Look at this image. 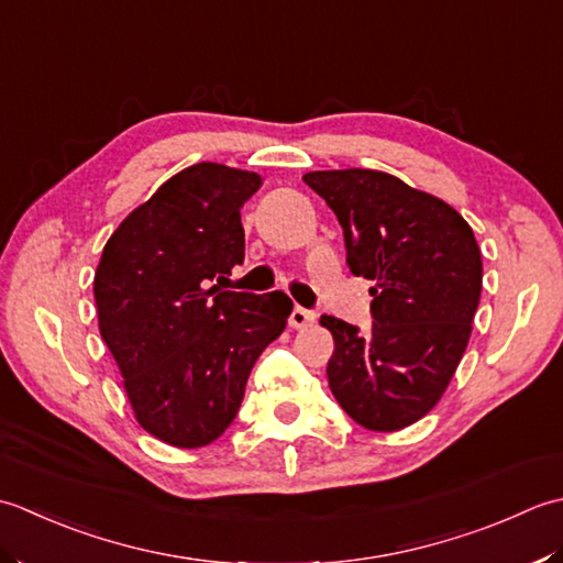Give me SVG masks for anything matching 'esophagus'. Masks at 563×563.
Returning a JSON list of instances; mask_svg holds the SVG:
<instances>
[{"label":"esophagus","mask_w":563,"mask_h":563,"mask_svg":"<svg viewBox=\"0 0 563 563\" xmlns=\"http://www.w3.org/2000/svg\"><path fill=\"white\" fill-rule=\"evenodd\" d=\"M316 320V313L313 311H306V308H301V306H296L294 311H291V316H289V325L294 328V330H303V328H308Z\"/></svg>","instance_id":"esophagus-1"}]
</instances>
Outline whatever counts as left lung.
<instances>
[{
	"label": "left lung",
	"mask_w": 563,
	"mask_h": 563,
	"mask_svg": "<svg viewBox=\"0 0 563 563\" xmlns=\"http://www.w3.org/2000/svg\"><path fill=\"white\" fill-rule=\"evenodd\" d=\"M338 216L354 277L372 279L369 332L323 316L332 396L374 432L404 430L440 404L472 338L484 262L450 203L376 169L308 172Z\"/></svg>",
	"instance_id": "1"
}]
</instances>
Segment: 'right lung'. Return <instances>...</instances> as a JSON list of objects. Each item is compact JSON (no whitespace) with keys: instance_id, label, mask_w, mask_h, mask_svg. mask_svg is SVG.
I'll list each match as a JSON object with an SVG mask.
<instances>
[{"instance_id":"obj_1","label":"right lung","mask_w":563,"mask_h":563,"mask_svg":"<svg viewBox=\"0 0 563 563\" xmlns=\"http://www.w3.org/2000/svg\"><path fill=\"white\" fill-rule=\"evenodd\" d=\"M260 187L257 172L218 163L177 172L123 218L95 272L99 332L137 426L179 450L231 426L252 366L294 308L284 291L210 284L245 260L240 209Z\"/></svg>"}]
</instances>
